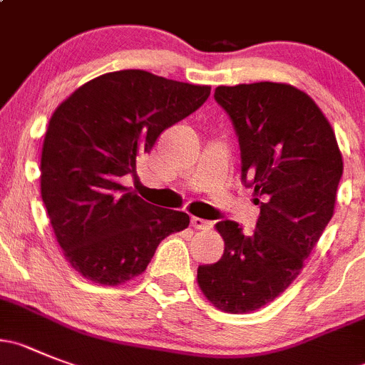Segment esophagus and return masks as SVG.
Wrapping results in <instances>:
<instances>
[{
	"label": "esophagus",
	"instance_id": "34e87169",
	"mask_svg": "<svg viewBox=\"0 0 365 365\" xmlns=\"http://www.w3.org/2000/svg\"><path fill=\"white\" fill-rule=\"evenodd\" d=\"M190 225H192L194 229H198V230H209L210 227H212V221H207V220H202V217L192 216L190 217Z\"/></svg>",
	"mask_w": 365,
	"mask_h": 365
}]
</instances>
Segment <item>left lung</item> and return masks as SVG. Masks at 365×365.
Masks as SVG:
<instances>
[{
    "label": "left lung",
    "instance_id": "obj_1",
    "mask_svg": "<svg viewBox=\"0 0 365 365\" xmlns=\"http://www.w3.org/2000/svg\"><path fill=\"white\" fill-rule=\"evenodd\" d=\"M241 151V182L261 212L254 234L240 223L216 225L225 252L198 267V284L217 309L250 313L294 282L324 232L342 178L335 133L319 106L290 84L217 86Z\"/></svg>",
    "mask_w": 365,
    "mask_h": 365
}]
</instances>
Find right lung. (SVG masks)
Segmentation results:
<instances>
[{"instance_id": "add662e5", "label": "right lung", "mask_w": 365, "mask_h": 365, "mask_svg": "<svg viewBox=\"0 0 365 365\" xmlns=\"http://www.w3.org/2000/svg\"><path fill=\"white\" fill-rule=\"evenodd\" d=\"M209 86L144 70L104 73L75 90L50 118L41 196L64 257L97 284L117 286L148 268L160 241L189 227L120 185L138 156L209 98Z\"/></svg>"}]
</instances>
